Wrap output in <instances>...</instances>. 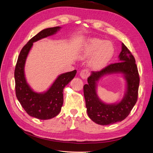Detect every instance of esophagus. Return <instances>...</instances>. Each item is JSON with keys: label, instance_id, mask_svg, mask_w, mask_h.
<instances>
[{"label": "esophagus", "instance_id": "esophagus-1", "mask_svg": "<svg viewBox=\"0 0 153 153\" xmlns=\"http://www.w3.org/2000/svg\"><path fill=\"white\" fill-rule=\"evenodd\" d=\"M80 75L82 78H84V79H86V78L89 76V72L87 70V69H83V70H82L80 71Z\"/></svg>", "mask_w": 153, "mask_h": 153}]
</instances>
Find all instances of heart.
<instances>
[{
    "instance_id": "obj_1",
    "label": "heart",
    "mask_w": 153,
    "mask_h": 153,
    "mask_svg": "<svg viewBox=\"0 0 153 153\" xmlns=\"http://www.w3.org/2000/svg\"><path fill=\"white\" fill-rule=\"evenodd\" d=\"M115 48L110 41L101 39H92L88 42L81 50L79 57L86 59L92 56L89 66L94 69L104 68L112 59Z\"/></svg>"
}]
</instances>
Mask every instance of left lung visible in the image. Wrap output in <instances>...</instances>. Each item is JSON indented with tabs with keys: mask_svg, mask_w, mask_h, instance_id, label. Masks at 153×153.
Returning <instances> with one entry per match:
<instances>
[{
	"mask_svg": "<svg viewBox=\"0 0 153 153\" xmlns=\"http://www.w3.org/2000/svg\"><path fill=\"white\" fill-rule=\"evenodd\" d=\"M119 62L111 64L100 71H92L84 86L85 106L89 118L96 124L109 125L126 119L137 103L140 78L135 59L122 43ZM123 74L127 81V91L119 103L106 104L99 98L96 92L97 82L106 74Z\"/></svg>",
	"mask_w": 153,
	"mask_h": 153,
	"instance_id": "1",
	"label": "left lung"
}]
</instances>
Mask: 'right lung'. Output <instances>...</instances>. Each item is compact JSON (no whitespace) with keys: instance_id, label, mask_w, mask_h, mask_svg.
Wrapping results in <instances>:
<instances>
[{"instance_id":"1","label":"right lung","mask_w":153,"mask_h":153,"mask_svg":"<svg viewBox=\"0 0 153 153\" xmlns=\"http://www.w3.org/2000/svg\"><path fill=\"white\" fill-rule=\"evenodd\" d=\"M61 27L45 29L31 38L20 53L15 69L16 96L22 107L30 116L47 120L59 114L63 105V89L75 77L76 70L60 75L53 84L45 92H34L27 84L24 67L26 59L33 43L48 36L55 34Z\"/></svg>"}]
</instances>
